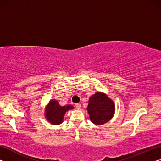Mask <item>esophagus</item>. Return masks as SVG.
Instances as JSON below:
<instances>
[{
	"instance_id": "1",
	"label": "esophagus",
	"mask_w": 161,
	"mask_h": 161,
	"mask_svg": "<svg viewBox=\"0 0 161 161\" xmlns=\"http://www.w3.org/2000/svg\"><path fill=\"white\" fill-rule=\"evenodd\" d=\"M75 107H76V108H77V109H80L81 104H80V103H76Z\"/></svg>"
}]
</instances>
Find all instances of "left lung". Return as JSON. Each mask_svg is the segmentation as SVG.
<instances>
[{"mask_svg": "<svg viewBox=\"0 0 161 161\" xmlns=\"http://www.w3.org/2000/svg\"><path fill=\"white\" fill-rule=\"evenodd\" d=\"M86 110L92 123L102 125L113 118L116 107L113 100L107 94L97 92L89 98Z\"/></svg>", "mask_w": 161, "mask_h": 161, "instance_id": "1", "label": "left lung"}]
</instances>
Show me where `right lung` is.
Segmentation results:
<instances>
[{"label": "right lung", "mask_w": 161, "mask_h": 161, "mask_svg": "<svg viewBox=\"0 0 161 161\" xmlns=\"http://www.w3.org/2000/svg\"><path fill=\"white\" fill-rule=\"evenodd\" d=\"M73 108L74 107L72 105L60 106L58 100L51 99L45 107V117L50 124L59 125L63 122L65 113Z\"/></svg>", "instance_id": "obj_1"}]
</instances>
